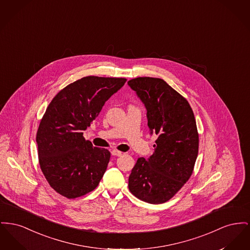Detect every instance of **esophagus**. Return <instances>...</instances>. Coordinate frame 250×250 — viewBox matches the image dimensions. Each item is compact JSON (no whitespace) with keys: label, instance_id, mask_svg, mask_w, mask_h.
Instances as JSON below:
<instances>
[{"label":"esophagus","instance_id":"34e87169","mask_svg":"<svg viewBox=\"0 0 250 250\" xmlns=\"http://www.w3.org/2000/svg\"><path fill=\"white\" fill-rule=\"evenodd\" d=\"M111 155H112V156H115V157H121V156L123 155V153L120 152V151H118V150H112V151H111Z\"/></svg>","mask_w":250,"mask_h":250}]
</instances>
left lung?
<instances>
[{"mask_svg": "<svg viewBox=\"0 0 250 250\" xmlns=\"http://www.w3.org/2000/svg\"><path fill=\"white\" fill-rule=\"evenodd\" d=\"M127 84L146 108L150 134L158 137L153 155L133 167L128 188L143 201L164 203L192 174L199 141L194 115L188 101L161 78L138 77Z\"/></svg>", "mask_w": 250, "mask_h": 250, "instance_id": "obj_1", "label": "left lung"}]
</instances>
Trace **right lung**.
<instances>
[{
    "mask_svg": "<svg viewBox=\"0 0 250 250\" xmlns=\"http://www.w3.org/2000/svg\"><path fill=\"white\" fill-rule=\"evenodd\" d=\"M125 82V78L86 76L61 89L49 104L36 141L41 169L59 194L76 198L98 186L110 152L93 146L83 131Z\"/></svg>",
    "mask_w": 250,
    "mask_h": 250,
    "instance_id": "1",
    "label": "right lung"
}]
</instances>
